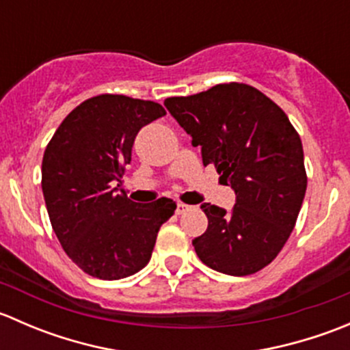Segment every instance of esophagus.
<instances>
[{"instance_id": "34e87169", "label": "esophagus", "mask_w": 350, "mask_h": 350, "mask_svg": "<svg viewBox=\"0 0 350 350\" xmlns=\"http://www.w3.org/2000/svg\"><path fill=\"white\" fill-rule=\"evenodd\" d=\"M189 208H191V206H188V204H185V203H178V206H176V213H178V215H183V213H186V211H188Z\"/></svg>"}]
</instances>
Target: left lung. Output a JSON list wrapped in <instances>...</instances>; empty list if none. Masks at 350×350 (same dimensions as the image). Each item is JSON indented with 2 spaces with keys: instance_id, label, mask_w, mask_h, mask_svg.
Here are the masks:
<instances>
[{
  "instance_id": "8db88e82",
  "label": "left lung",
  "mask_w": 350,
  "mask_h": 350,
  "mask_svg": "<svg viewBox=\"0 0 350 350\" xmlns=\"http://www.w3.org/2000/svg\"><path fill=\"white\" fill-rule=\"evenodd\" d=\"M215 165L237 201L230 213L203 203L208 228L193 241L201 262L249 276L276 259L295 228L306 191L303 146L286 113L256 88L217 84L164 101Z\"/></svg>"
}]
</instances>
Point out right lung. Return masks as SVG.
<instances>
[{
    "label": "right lung",
    "mask_w": 350,
    "mask_h": 350,
    "mask_svg": "<svg viewBox=\"0 0 350 350\" xmlns=\"http://www.w3.org/2000/svg\"><path fill=\"white\" fill-rule=\"evenodd\" d=\"M165 115L159 103L100 94L62 120L42 159V191L52 228L76 266L100 280H122L150 260L157 232L176 203H135L116 195L137 133Z\"/></svg>",
    "instance_id": "1"
}]
</instances>
